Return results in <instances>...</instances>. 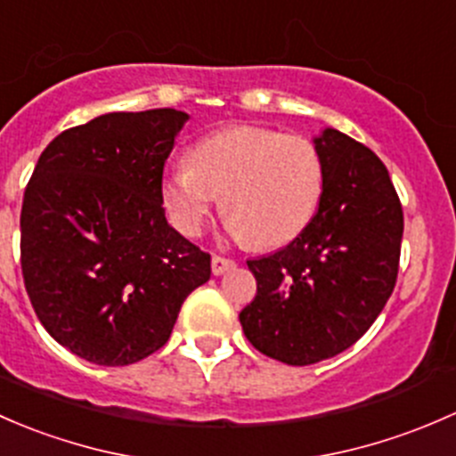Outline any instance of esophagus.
<instances>
[{
	"mask_svg": "<svg viewBox=\"0 0 456 456\" xmlns=\"http://www.w3.org/2000/svg\"><path fill=\"white\" fill-rule=\"evenodd\" d=\"M210 267H213V274H215V276H219V274H224V272L232 270V267H234V261H232V259H226V256L215 255V256H213V261H210Z\"/></svg>",
	"mask_w": 456,
	"mask_h": 456,
	"instance_id": "34e87169",
	"label": "esophagus"
}]
</instances>
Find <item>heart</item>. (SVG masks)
I'll return each mask as SVG.
<instances>
[{
  "label": "heart",
  "mask_w": 456,
  "mask_h": 456,
  "mask_svg": "<svg viewBox=\"0 0 456 456\" xmlns=\"http://www.w3.org/2000/svg\"><path fill=\"white\" fill-rule=\"evenodd\" d=\"M226 230L255 246H283L303 232L322 195V162L300 135L261 126H230L206 135L191 164L164 175L162 201L173 226L197 237L222 204Z\"/></svg>",
  "instance_id": "b5f03b06"
}]
</instances>
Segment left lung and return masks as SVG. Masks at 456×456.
I'll list each match as a JSON object with an SVG mask.
<instances>
[{
  "instance_id": "obj_1",
  "label": "left lung",
  "mask_w": 456,
  "mask_h": 456,
  "mask_svg": "<svg viewBox=\"0 0 456 456\" xmlns=\"http://www.w3.org/2000/svg\"><path fill=\"white\" fill-rule=\"evenodd\" d=\"M314 147L318 213L292 243L248 261L256 297L239 314L252 346L292 367L333 358L367 333L395 288L403 232L382 159L331 126Z\"/></svg>"
}]
</instances>
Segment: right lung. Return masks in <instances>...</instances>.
I'll return each mask as SVG.
<instances>
[{"mask_svg": "<svg viewBox=\"0 0 456 456\" xmlns=\"http://www.w3.org/2000/svg\"><path fill=\"white\" fill-rule=\"evenodd\" d=\"M189 114L111 111L45 147L21 206V272L41 325L101 367L167 345L210 255L162 208V171Z\"/></svg>", "mask_w": 456, "mask_h": 456, "instance_id": "right-lung-1", "label": "right lung"}]
</instances>
